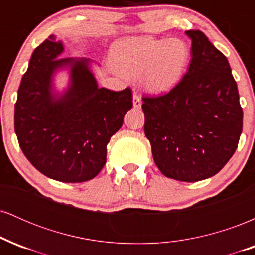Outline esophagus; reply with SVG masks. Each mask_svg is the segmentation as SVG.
Returning <instances> with one entry per match:
<instances>
[{"label": "esophagus", "mask_w": 255, "mask_h": 255, "mask_svg": "<svg viewBox=\"0 0 255 255\" xmlns=\"http://www.w3.org/2000/svg\"><path fill=\"white\" fill-rule=\"evenodd\" d=\"M133 105L135 109H140L141 108V98H140V96L137 93H134L133 96Z\"/></svg>", "instance_id": "1"}]
</instances>
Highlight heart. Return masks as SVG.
Instances as JSON below:
<instances>
[{
    "mask_svg": "<svg viewBox=\"0 0 255 255\" xmlns=\"http://www.w3.org/2000/svg\"><path fill=\"white\" fill-rule=\"evenodd\" d=\"M111 58L120 74L140 75L148 92L160 95L180 83L191 61V46L181 38H131L116 44Z\"/></svg>",
    "mask_w": 255,
    "mask_h": 255,
    "instance_id": "b5f03b06",
    "label": "heart"
}]
</instances>
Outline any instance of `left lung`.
Returning <instances> with one entry per match:
<instances>
[{
  "instance_id": "obj_1",
  "label": "left lung",
  "mask_w": 255,
  "mask_h": 255,
  "mask_svg": "<svg viewBox=\"0 0 255 255\" xmlns=\"http://www.w3.org/2000/svg\"><path fill=\"white\" fill-rule=\"evenodd\" d=\"M192 60L174 89L144 96V130L160 172L182 182L217 174L238 148L242 108L227 57L201 31L189 30Z\"/></svg>"
}]
</instances>
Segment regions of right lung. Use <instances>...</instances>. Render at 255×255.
I'll use <instances>...</instances> for the list:
<instances>
[{"label":"right lung","mask_w":255,"mask_h":255,"mask_svg":"<svg viewBox=\"0 0 255 255\" xmlns=\"http://www.w3.org/2000/svg\"><path fill=\"white\" fill-rule=\"evenodd\" d=\"M55 36L34 49L17 91L14 128L20 147L38 171L52 180H92L107 163V145L133 107L129 87L97 86L90 60L57 58L63 51ZM71 67L72 84L62 96L51 91L57 69Z\"/></svg>","instance_id":"right-lung-1"}]
</instances>
